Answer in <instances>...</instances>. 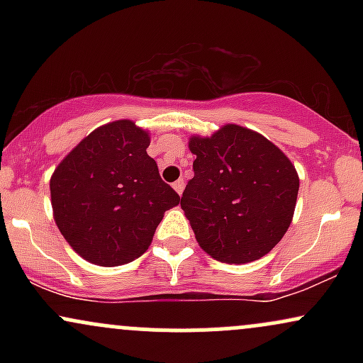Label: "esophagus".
Instances as JSON below:
<instances>
[{
  "label": "esophagus",
  "instance_id": "1",
  "mask_svg": "<svg viewBox=\"0 0 363 363\" xmlns=\"http://www.w3.org/2000/svg\"><path fill=\"white\" fill-rule=\"evenodd\" d=\"M174 189H176L177 194H182V189H184V181H176L172 184Z\"/></svg>",
  "mask_w": 363,
  "mask_h": 363
}]
</instances>
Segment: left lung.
I'll use <instances>...</instances> for the list:
<instances>
[{
    "label": "left lung",
    "instance_id": "obj_1",
    "mask_svg": "<svg viewBox=\"0 0 363 363\" xmlns=\"http://www.w3.org/2000/svg\"><path fill=\"white\" fill-rule=\"evenodd\" d=\"M194 177L181 208L196 240L216 261L244 264L281 240L294 218L298 176L277 145L251 129L225 124L193 136Z\"/></svg>",
    "mask_w": 363,
    "mask_h": 363
}]
</instances>
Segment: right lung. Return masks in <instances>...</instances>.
I'll return each instance as SVG.
<instances>
[{
  "label": "right lung",
  "mask_w": 363,
  "mask_h": 363,
  "mask_svg": "<svg viewBox=\"0 0 363 363\" xmlns=\"http://www.w3.org/2000/svg\"><path fill=\"white\" fill-rule=\"evenodd\" d=\"M148 145V131L114 121L91 131L54 170V220L83 259L99 266L136 259L165 211L181 201L162 181Z\"/></svg>",
  "instance_id": "right-lung-1"
}]
</instances>
